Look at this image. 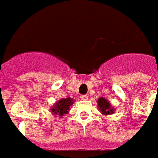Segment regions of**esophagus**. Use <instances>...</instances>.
<instances>
[{
	"label": "esophagus",
	"mask_w": 158,
	"mask_h": 158,
	"mask_svg": "<svg viewBox=\"0 0 158 158\" xmlns=\"http://www.w3.org/2000/svg\"><path fill=\"white\" fill-rule=\"evenodd\" d=\"M88 98H89V97H88L87 95H82V96H80V98H81L82 100H87Z\"/></svg>",
	"instance_id": "obj_1"
}]
</instances>
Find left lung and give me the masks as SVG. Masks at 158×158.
<instances>
[{
    "mask_svg": "<svg viewBox=\"0 0 158 158\" xmlns=\"http://www.w3.org/2000/svg\"><path fill=\"white\" fill-rule=\"evenodd\" d=\"M97 102H98V110L101 111L102 114L110 115V114L114 113V108L111 106V103L106 98H102V97L98 98Z\"/></svg>",
    "mask_w": 158,
    "mask_h": 158,
    "instance_id": "obj_1",
    "label": "left lung"
}]
</instances>
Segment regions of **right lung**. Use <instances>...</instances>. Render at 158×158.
<instances>
[{"mask_svg": "<svg viewBox=\"0 0 158 158\" xmlns=\"http://www.w3.org/2000/svg\"><path fill=\"white\" fill-rule=\"evenodd\" d=\"M73 102H74V100L71 98H61L51 107L50 111L53 115L62 118L63 115L68 114L70 110V106L73 105Z\"/></svg>", "mask_w": 158, "mask_h": 158, "instance_id": "add662e5", "label": "right lung"}]
</instances>
